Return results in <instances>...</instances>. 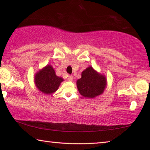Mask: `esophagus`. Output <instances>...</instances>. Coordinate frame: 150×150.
<instances>
[{
    "mask_svg": "<svg viewBox=\"0 0 150 150\" xmlns=\"http://www.w3.org/2000/svg\"><path fill=\"white\" fill-rule=\"evenodd\" d=\"M73 80V75H69L68 76V81H72Z\"/></svg>",
    "mask_w": 150,
    "mask_h": 150,
    "instance_id": "1",
    "label": "esophagus"
}]
</instances>
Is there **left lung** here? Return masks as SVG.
I'll use <instances>...</instances> for the list:
<instances>
[{"mask_svg": "<svg viewBox=\"0 0 150 150\" xmlns=\"http://www.w3.org/2000/svg\"><path fill=\"white\" fill-rule=\"evenodd\" d=\"M106 81L105 76L99 74L88 67L81 74V78L77 80V86L79 92L84 97L95 98L103 93Z\"/></svg>", "mask_w": 150, "mask_h": 150, "instance_id": "left-lung-1", "label": "left lung"}]
</instances>
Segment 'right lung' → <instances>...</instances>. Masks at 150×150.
I'll list each match as a JSON object with an SVG mask.
<instances>
[{"instance_id": "obj_1", "label": "right lung", "mask_w": 150, "mask_h": 150, "mask_svg": "<svg viewBox=\"0 0 150 150\" xmlns=\"http://www.w3.org/2000/svg\"><path fill=\"white\" fill-rule=\"evenodd\" d=\"M63 81L62 77L55 75L54 68L51 65H47L35 76V83L38 88L48 95L57 91Z\"/></svg>"}]
</instances>
